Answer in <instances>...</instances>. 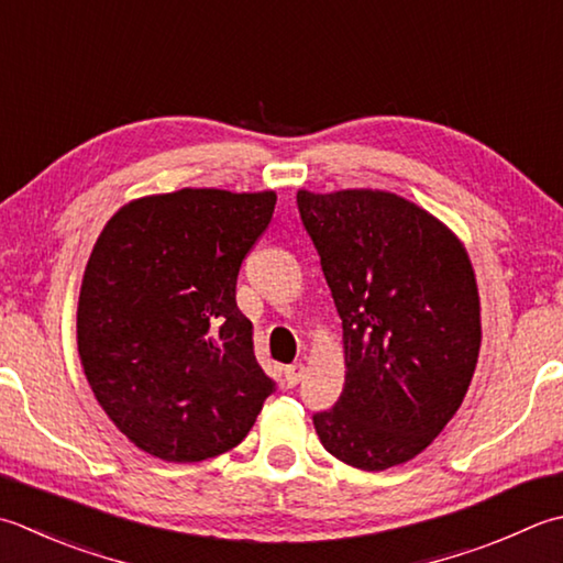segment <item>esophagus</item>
Instances as JSON below:
<instances>
[{"instance_id": "1", "label": "esophagus", "mask_w": 563, "mask_h": 563, "mask_svg": "<svg viewBox=\"0 0 563 563\" xmlns=\"http://www.w3.org/2000/svg\"><path fill=\"white\" fill-rule=\"evenodd\" d=\"M302 373H305L302 363H292V366H285V383H288V388H295V385L302 380Z\"/></svg>"}]
</instances>
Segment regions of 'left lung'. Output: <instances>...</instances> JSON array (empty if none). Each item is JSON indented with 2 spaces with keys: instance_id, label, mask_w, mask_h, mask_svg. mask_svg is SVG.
<instances>
[{
  "instance_id": "obj_1",
  "label": "left lung",
  "mask_w": 563,
  "mask_h": 563,
  "mask_svg": "<svg viewBox=\"0 0 563 563\" xmlns=\"http://www.w3.org/2000/svg\"><path fill=\"white\" fill-rule=\"evenodd\" d=\"M344 329L346 378L312 417L344 464L385 471L434 442L466 398L481 351L468 253L427 209L383 190L297 192Z\"/></svg>"
}]
</instances>
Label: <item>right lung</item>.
I'll list each match as a JSON object with an SVG mask.
<instances>
[{
	"mask_svg": "<svg viewBox=\"0 0 563 563\" xmlns=\"http://www.w3.org/2000/svg\"><path fill=\"white\" fill-rule=\"evenodd\" d=\"M275 192L183 187L129 202L87 261L77 351L87 383L141 451L192 464L241 444L275 383L236 307Z\"/></svg>",
	"mask_w": 563,
	"mask_h": 563,
	"instance_id": "obj_1",
	"label": "right lung"
}]
</instances>
